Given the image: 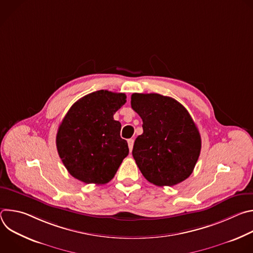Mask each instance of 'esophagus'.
Wrapping results in <instances>:
<instances>
[{
  "label": "esophagus",
  "mask_w": 253,
  "mask_h": 253,
  "mask_svg": "<svg viewBox=\"0 0 253 253\" xmlns=\"http://www.w3.org/2000/svg\"><path fill=\"white\" fill-rule=\"evenodd\" d=\"M128 146H129V149L130 151H132L133 149V145H134V139H128Z\"/></svg>",
  "instance_id": "esophagus-1"
}]
</instances>
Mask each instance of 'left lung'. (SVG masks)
Segmentation results:
<instances>
[{"instance_id":"1","label":"left lung","mask_w":253,"mask_h":253,"mask_svg":"<svg viewBox=\"0 0 253 253\" xmlns=\"http://www.w3.org/2000/svg\"><path fill=\"white\" fill-rule=\"evenodd\" d=\"M131 107L143 121L132 150L143 176L157 186L184 181L201 150L199 131L185 107L155 93L132 94Z\"/></svg>"}]
</instances>
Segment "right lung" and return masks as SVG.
Here are the masks:
<instances>
[{"instance_id": "obj_1", "label": "right lung", "mask_w": 253, "mask_h": 253, "mask_svg": "<svg viewBox=\"0 0 253 253\" xmlns=\"http://www.w3.org/2000/svg\"><path fill=\"white\" fill-rule=\"evenodd\" d=\"M125 103L124 93L100 90L72 105L56 137L59 156L72 176L87 184H105L115 176L129 153L120 137L121 123L113 118Z\"/></svg>"}]
</instances>
